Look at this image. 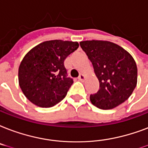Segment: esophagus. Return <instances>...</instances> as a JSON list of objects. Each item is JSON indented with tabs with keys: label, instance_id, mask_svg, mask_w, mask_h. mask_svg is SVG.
Wrapping results in <instances>:
<instances>
[{
	"label": "esophagus",
	"instance_id": "obj_1",
	"mask_svg": "<svg viewBox=\"0 0 148 148\" xmlns=\"http://www.w3.org/2000/svg\"><path fill=\"white\" fill-rule=\"evenodd\" d=\"M85 79H86V76H85V75H83V74H80L79 78H78V79L80 80V81H84Z\"/></svg>",
	"mask_w": 148,
	"mask_h": 148
}]
</instances>
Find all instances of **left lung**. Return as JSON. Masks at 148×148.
<instances>
[{
  "label": "left lung",
  "mask_w": 148,
  "mask_h": 148,
  "mask_svg": "<svg viewBox=\"0 0 148 148\" xmlns=\"http://www.w3.org/2000/svg\"><path fill=\"white\" fill-rule=\"evenodd\" d=\"M92 64L99 89L90 95V101L101 110L116 107L130 97L137 86V68L134 59L120 45L101 40L79 42Z\"/></svg>",
  "instance_id": "1"
}]
</instances>
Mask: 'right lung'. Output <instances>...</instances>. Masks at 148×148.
Returning <instances> with one entry per match:
<instances>
[{"instance_id":"obj_1","label":"right lung","mask_w":148,"mask_h":148,"mask_svg":"<svg viewBox=\"0 0 148 148\" xmlns=\"http://www.w3.org/2000/svg\"><path fill=\"white\" fill-rule=\"evenodd\" d=\"M78 48L77 42L51 40L25 55L18 69V82L29 101L48 108L66 97L73 80L67 77L64 60Z\"/></svg>"}]
</instances>
